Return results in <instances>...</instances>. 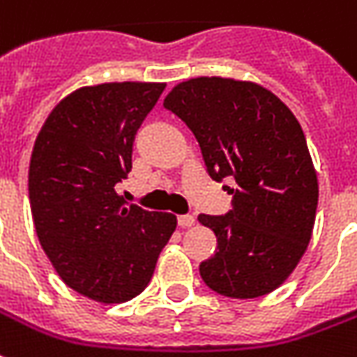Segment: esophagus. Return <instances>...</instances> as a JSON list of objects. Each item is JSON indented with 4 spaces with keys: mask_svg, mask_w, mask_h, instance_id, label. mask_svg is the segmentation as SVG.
Returning <instances> with one entry per match:
<instances>
[{
    "mask_svg": "<svg viewBox=\"0 0 357 357\" xmlns=\"http://www.w3.org/2000/svg\"><path fill=\"white\" fill-rule=\"evenodd\" d=\"M178 224L181 228H191V226H195V216H191V214L178 216Z\"/></svg>",
    "mask_w": 357,
    "mask_h": 357,
    "instance_id": "34e87169",
    "label": "esophagus"
}]
</instances>
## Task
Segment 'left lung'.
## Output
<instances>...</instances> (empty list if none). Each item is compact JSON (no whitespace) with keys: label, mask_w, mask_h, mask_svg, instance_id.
<instances>
[{"label":"left lung","mask_w":357,"mask_h":357,"mask_svg":"<svg viewBox=\"0 0 357 357\" xmlns=\"http://www.w3.org/2000/svg\"><path fill=\"white\" fill-rule=\"evenodd\" d=\"M193 131L211 178H234V211L201 214L218 251L201 263L216 294L251 300L276 290L309 245L317 213V172L300 121L276 94L251 81L195 77L164 98Z\"/></svg>","instance_id":"obj_1"}]
</instances>
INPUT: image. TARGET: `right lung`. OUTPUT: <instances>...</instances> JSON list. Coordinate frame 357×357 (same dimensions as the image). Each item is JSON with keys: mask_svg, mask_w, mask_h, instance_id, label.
Masks as SVG:
<instances>
[{"mask_svg": "<svg viewBox=\"0 0 357 357\" xmlns=\"http://www.w3.org/2000/svg\"><path fill=\"white\" fill-rule=\"evenodd\" d=\"M164 86H81L50 112L34 141L29 199L40 245L69 288L100 303L139 296L178 226L172 213L129 206L116 191Z\"/></svg>", "mask_w": 357, "mask_h": 357, "instance_id": "1", "label": "right lung"}]
</instances>
